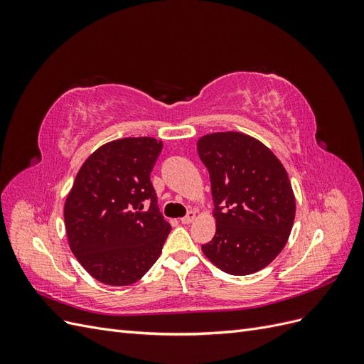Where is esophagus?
<instances>
[{"instance_id": "1", "label": "esophagus", "mask_w": 364, "mask_h": 364, "mask_svg": "<svg viewBox=\"0 0 364 364\" xmlns=\"http://www.w3.org/2000/svg\"><path fill=\"white\" fill-rule=\"evenodd\" d=\"M194 218H196V213H194V211H190L185 217L181 218V223H182V225H190V223L194 222Z\"/></svg>"}]
</instances>
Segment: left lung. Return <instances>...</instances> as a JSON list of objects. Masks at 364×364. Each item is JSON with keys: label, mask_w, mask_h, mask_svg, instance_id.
I'll return each mask as SVG.
<instances>
[{"label": "left lung", "mask_w": 364, "mask_h": 364, "mask_svg": "<svg viewBox=\"0 0 364 364\" xmlns=\"http://www.w3.org/2000/svg\"><path fill=\"white\" fill-rule=\"evenodd\" d=\"M211 178L215 235L205 257L229 274L259 272L290 237L296 199L289 174L274 153L241 132H215L197 141Z\"/></svg>", "instance_id": "obj_1"}]
</instances>
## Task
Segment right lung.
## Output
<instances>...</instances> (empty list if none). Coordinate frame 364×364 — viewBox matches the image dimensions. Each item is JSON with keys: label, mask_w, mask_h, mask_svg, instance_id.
<instances>
[{"label": "right lung", "mask_w": 364, "mask_h": 364, "mask_svg": "<svg viewBox=\"0 0 364 364\" xmlns=\"http://www.w3.org/2000/svg\"><path fill=\"white\" fill-rule=\"evenodd\" d=\"M161 150L162 141L150 136L106 142L83 162L65 199L70 249L102 284H135L161 255L171 230L150 182Z\"/></svg>", "instance_id": "right-lung-1"}]
</instances>
